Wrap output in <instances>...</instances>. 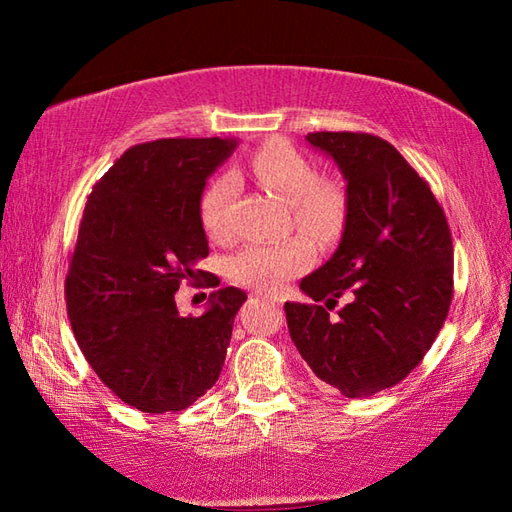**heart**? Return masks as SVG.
Returning <instances> with one entry per match:
<instances>
[{"mask_svg":"<svg viewBox=\"0 0 512 512\" xmlns=\"http://www.w3.org/2000/svg\"><path fill=\"white\" fill-rule=\"evenodd\" d=\"M250 171L290 206L292 220L301 231L319 242H332L345 224L347 200L339 182L321 180L312 162L295 147L273 140L259 147L250 158ZM235 178L222 173L211 182L200 200V220L213 239L231 235L228 209L235 195ZM312 259V246L306 237L295 235L279 242H250L228 262V275L235 284L262 292H277L284 281L306 268Z\"/></svg>","mask_w":512,"mask_h":512,"instance_id":"heart-1","label":"heart"}]
</instances>
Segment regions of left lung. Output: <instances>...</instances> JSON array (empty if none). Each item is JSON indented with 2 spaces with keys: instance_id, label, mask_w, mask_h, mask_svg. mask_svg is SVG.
<instances>
[{
  "instance_id": "obj_1",
  "label": "left lung",
  "mask_w": 512,
  "mask_h": 512,
  "mask_svg": "<svg viewBox=\"0 0 512 512\" xmlns=\"http://www.w3.org/2000/svg\"><path fill=\"white\" fill-rule=\"evenodd\" d=\"M306 140L343 173L347 211L339 248L301 279L317 303L286 301L288 330L314 376L345 398H365L398 385L436 341L453 297L451 231L429 184L387 140L354 132ZM343 294L351 303L330 315Z\"/></svg>"
}]
</instances>
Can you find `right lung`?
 <instances>
[{
  "mask_svg": "<svg viewBox=\"0 0 512 512\" xmlns=\"http://www.w3.org/2000/svg\"><path fill=\"white\" fill-rule=\"evenodd\" d=\"M235 147L233 138L134 145L85 204L65 277L68 317L96 376L138 411L187 409L220 378L246 292H211L200 317H182L176 292L202 275V191Z\"/></svg>",
  "mask_w": 512,
  "mask_h": 512,
  "instance_id": "obj_1",
  "label": "right lung"
}]
</instances>
